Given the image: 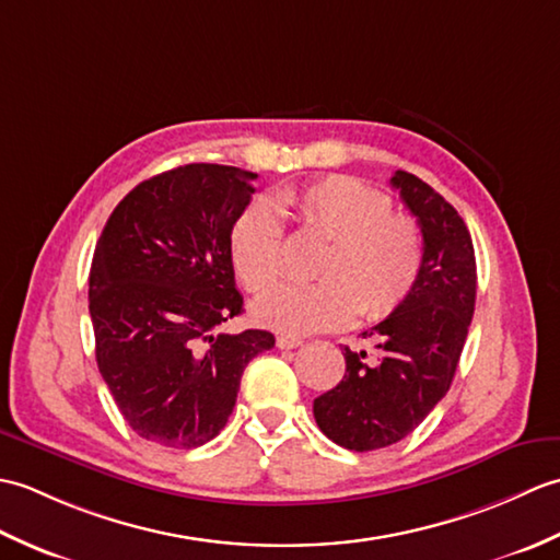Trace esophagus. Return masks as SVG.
I'll return each instance as SVG.
<instances>
[{"label":"esophagus","mask_w":560,"mask_h":560,"mask_svg":"<svg viewBox=\"0 0 560 560\" xmlns=\"http://www.w3.org/2000/svg\"><path fill=\"white\" fill-rule=\"evenodd\" d=\"M277 347L279 349H299V347H303V339L291 337V335H281V337H277Z\"/></svg>","instance_id":"34e87169"}]
</instances>
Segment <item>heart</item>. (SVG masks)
Wrapping results in <instances>:
<instances>
[{
    "mask_svg": "<svg viewBox=\"0 0 560 560\" xmlns=\"http://www.w3.org/2000/svg\"><path fill=\"white\" fill-rule=\"evenodd\" d=\"M279 207L301 229L325 237L317 283H283L255 303V317L283 335L347 327L355 315L377 323L397 313L419 283L425 241L419 221L392 211L385 192L349 175L283 187ZM231 259L249 291H265L287 269V235L277 209L255 199L231 229Z\"/></svg>",
    "mask_w": 560,
    "mask_h": 560,
    "instance_id": "b5f03b06",
    "label": "heart"
}]
</instances>
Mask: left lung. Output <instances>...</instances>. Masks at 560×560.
I'll list each match as a JSON object with an SVG mask.
<instances>
[{"mask_svg":"<svg viewBox=\"0 0 560 560\" xmlns=\"http://www.w3.org/2000/svg\"><path fill=\"white\" fill-rule=\"evenodd\" d=\"M389 185L423 231V273L397 313L363 331L375 351L343 347V380L313 404L319 431L355 452L399 443L447 395L477 301L471 235L455 207L411 173Z\"/></svg>","mask_w":560,"mask_h":560,"instance_id":"8db88e82","label":"left lung"}]
</instances>
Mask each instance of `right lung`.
<instances>
[{"instance_id":"obj_1","label":"right lung","mask_w":560,"mask_h":560,"mask_svg":"<svg viewBox=\"0 0 560 560\" xmlns=\"http://www.w3.org/2000/svg\"><path fill=\"white\" fill-rule=\"evenodd\" d=\"M257 173L189 163L139 183L110 213L89 277L98 371L129 428L165 447L209 443L233 413L265 329L217 335L243 313L231 229Z\"/></svg>"}]
</instances>
